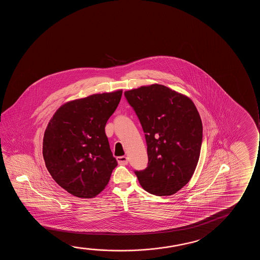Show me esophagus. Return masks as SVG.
<instances>
[{"mask_svg":"<svg viewBox=\"0 0 260 260\" xmlns=\"http://www.w3.org/2000/svg\"><path fill=\"white\" fill-rule=\"evenodd\" d=\"M118 164L120 165H127L128 164V158L125 156H119L116 158Z\"/></svg>","mask_w":260,"mask_h":260,"instance_id":"34e87169","label":"esophagus"}]
</instances>
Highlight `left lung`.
Segmentation results:
<instances>
[{
  "instance_id": "1",
  "label": "left lung",
  "mask_w": 260,
  "mask_h": 260,
  "mask_svg": "<svg viewBox=\"0 0 260 260\" xmlns=\"http://www.w3.org/2000/svg\"><path fill=\"white\" fill-rule=\"evenodd\" d=\"M145 133L148 164L135 171L154 196H171L192 178L199 160L203 123L192 100L160 84L125 91Z\"/></svg>"
}]
</instances>
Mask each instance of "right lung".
<instances>
[{
	"instance_id": "obj_1",
	"label": "right lung",
	"mask_w": 260,
	"mask_h": 260,
	"mask_svg": "<svg viewBox=\"0 0 260 260\" xmlns=\"http://www.w3.org/2000/svg\"><path fill=\"white\" fill-rule=\"evenodd\" d=\"M122 90L94 94L64 104L44 132L47 170L62 188L80 198H92L107 186L117 166L105 127Z\"/></svg>"
}]
</instances>
